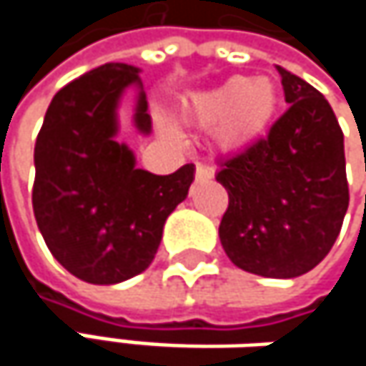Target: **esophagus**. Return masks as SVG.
<instances>
[{
    "label": "esophagus",
    "instance_id": "esophagus-1",
    "mask_svg": "<svg viewBox=\"0 0 366 366\" xmlns=\"http://www.w3.org/2000/svg\"><path fill=\"white\" fill-rule=\"evenodd\" d=\"M214 176V167L209 165H197V172H194V178L197 180H209Z\"/></svg>",
    "mask_w": 366,
    "mask_h": 366
}]
</instances>
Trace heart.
<instances>
[{
	"label": "heart",
	"instance_id": "heart-1",
	"mask_svg": "<svg viewBox=\"0 0 366 366\" xmlns=\"http://www.w3.org/2000/svg\"><path fill=\"white\" fill-rule=\"evenodd\" d=\"M280 104L271 78L233 76L192 99L188 114L199 124H216V137L224 146H242L256 139L271 124Z\"/></svg>",
	"mask_w": 366,
	"mask_h": 366
}]
</instances>
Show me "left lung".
Segmentation results:
<instances>
[{
  "instance_id": "1",
  "label": "left lung",
  "mask_w": 366,
  "mask_h": 366,
  "mask_svg": "<svg viewBox=\"0 0 366 366\" xmlns=\"http://www.w3.org/2000/svg\"><path fill=\"white\" fill-rule=\"evenodd\" d=\"M288 110L242 152L220 161L229 192L218 235L233 264L297 277L329 254L350 203L343 131L320 91L277 67Z\"/></svg>"
}]
</instances>
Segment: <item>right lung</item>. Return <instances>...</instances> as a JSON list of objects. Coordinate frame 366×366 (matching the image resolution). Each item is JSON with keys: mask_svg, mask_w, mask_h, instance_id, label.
<instances>
[{"mask_svg": "<svg viewBox=\"0 0 366 366\" xmlns=\"http://www.w3.org/2000/svg\"><path fill=\"white\" fill-rule=\"evenodd\" d=\"M127 86L139 89L135 127L150 133L139 69L106 63L54 95L36 139L31 199L39 233L52 256L89 284L146 271L194 178L192 163L169 176L137 169L133 152L114 139Z\"/></svg>", "mask_w": 366, "mask_h": 366, "instance_id": "add662e5", "label": "right lung"}]
</instances>
